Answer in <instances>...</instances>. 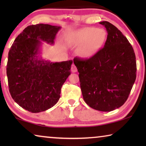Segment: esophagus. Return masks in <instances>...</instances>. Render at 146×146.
Segmentation results:
<instances>
[{
	"instance_id": "1",
	"label": "esophagus",
	"mask_w": 146,
	"mask_h": 146,
	"mask_svg": "<svg viewBox=\"0 0 146 146\" xmlns=\"http://www.w3.org/2000/svg\"><path fill=\"white\" fill-rule=\"evenodd\" d=\"M71 71H72L73 73H76V71H77V68H76V67L74 64H73L72 65H71Z\"/></svg>"
}]
</instances>
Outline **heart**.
<instances>
[{"label": "heart", "instance_id": "obj_1", "mask_svg": "<svg viewBox=\"0 0 146 146\" xmlns=\"http://www.w3.org/2000/svg\"><path fill=\"white\" fill-rule=\"evenodd\" d=\"M106 38V33L103 29L87 28L78 31L71 38V44L81 46L78 55L83 58H90L97 53L102 46Z\"/></svg>", "mask_w": 146, "mask_h": 146}]
</instances>
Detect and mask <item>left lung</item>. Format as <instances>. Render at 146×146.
Here are the masks:
<instances>
[{
	"label": "left lung",
	"instance_id": "1",
	"mask_svg": "<svg viewBox=\"0 0 146 146\" xmlns=\"http://www.w3.org/2000/svg\"><path fill=\"white\" fill-rule=\"evenodd\" d=\"M104 48L89 59L76 57L80 88L86 103L94 110L111 111L127 100L137 72L135 54L127 38L107 21Z\"/></svg>",
	"mask_w": 146,
	"mask_h": 146
}]
</instances>
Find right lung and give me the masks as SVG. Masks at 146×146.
<instances>
[{
  "label": "right lung",
  "mask_w": 146,
  "mask_h": 146,
  "mask_svg": "<svg viewBox=\"0 0 146 146\" xmlns=\"http://www.w3.org/2000/svg\"><path fill=\"white\" fill-rule=\"evenodd\" d=\"M60 28L44 24L29 26L9 49L6 68L9 92L15 102L31 113L44 111L55 106L71 74L72 60L51 62L38 56L42 41L53 44Z\"/></svg>",
  "instance_id": "right-lung-1"
}]
</instances>
